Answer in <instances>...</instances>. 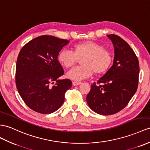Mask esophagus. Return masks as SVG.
I'll list each match as a JSON object with an SVG mask.
<instances>
[{"mask_svg": "<svg viewBox=\"0 0 150 150\" xmlns=\"http://www.w3.org/2000/svg\"><path fill=\"white\" fill-rule=\"evenodd\" d=\"M81 83L79 82V81H72V85H73V86H77V85H80V84H81Z\"/></svg>", "mask_w": 150, "mask_h": 150, "instance_id": "obj_1", "label": "esophagus"}]
</instances>
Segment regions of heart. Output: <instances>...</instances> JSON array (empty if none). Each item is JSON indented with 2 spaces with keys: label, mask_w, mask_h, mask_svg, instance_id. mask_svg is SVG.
Segmentation results:
<instances>
[{
  "label": "heart",
  "mask_w": 150,
  "mask_h": 150,
  "mask_svg": "<svg viewBox=\"0 0 150 150\" xmlns=\"http://www.w3.org/2000/svg\"><path fill=\"white\" fill-rule=\"evenodd\" d=\"M72 52L66 49L61 50L57 59L62 66L71 68L80 60L81 65L72 69L66 76L71 79L80 81L96 74H103L111 67L113 56L110 51L104 46L93 41L76 43L72 46Z\"/></svg>",
  "instance_id": "heart-1"
}]
</instances>
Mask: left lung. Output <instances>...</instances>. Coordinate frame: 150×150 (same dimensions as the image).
Listing matches in <instances>:
<instances>
[{"mask_svg":"<svg viewBox=\"0 0 150 150\" xmlns=\"http://www.w3.org/2000/svg\"><path fill=\"white\" fill-rule=\"evenodd\" d=\"M115 48L113 64L107 72L93 83L86 96L90 109L98 114L111 115L126 107L136 92L139 64L133 50L115 34L107 35Z\"/></svg>","mask_w":150,"mask_h":150,"instance_id":"obj_1","label":"left lung"}]
</instances>
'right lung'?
Instances as JSON below:
<instances>
[{"instance_id":"1","label":"right lung","mask_w":150,"mask_h":150,"mask_svg":"<svg viewBox=\"0 0 150 150\" xmlns=\"http://www.w3.org/2000/svg\"><path fill=\"white\" fill-rule=\"evenodd\" d=\"M69 42L52 35H41L27 42L18 54L16 85L25 103L33 111L50 114L59 109L71 88L69 79L58 62V52Z\"/></svg>"}]
</instances>
